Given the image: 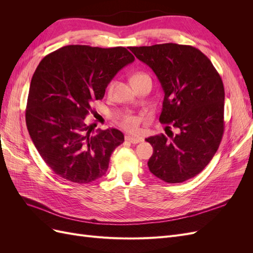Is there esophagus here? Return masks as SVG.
Instances as JSON below:
<instances>
[{
    "label": "esophagus",
    "instance_id": "obj_1",
    "mask_svg": "<svg viewBox=\"0 0 253 253\" xmlns=\"http://www.w3.org/2000/svg\"><path fill=\"white\" fill-rule=\"evenodd\" d=\"M126 139L128 141V142H131V143H139V142H141L143 139L142 138H139V137H133V136H129V135H127V136H126Z\"/></svg>",
    "mask_w": 253,
    "mask_h": 253
}]
</instances>
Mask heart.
I'll return each instance as SVG.
<instances>
[{
	"mask_svg": "<svg viewBox=\"0 0 253 253\" xmlns=\"http://www.w3.org/2000/svg\"><path fill=\"white\" fill-rule=\"evenodd\" d=\"M142 74H137L135 75L134 77H137V76H141ZM133 77V78H134ZM113 85L114 84L111 83L110 86H109V91H112L113 89ZM121 126H124L126 131L131 132V133H138L139 132V125H140V120L138 117L133 116V115H126L124 118L121 119L120 121Z\"/></svg>",
	"mask_w": 253,
	"mask_h": 253,
	"instance_id": "b5f03b06",
	"label": "heart"
}]
</instances>
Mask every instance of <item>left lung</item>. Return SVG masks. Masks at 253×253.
Returning <instances> with one entry per match:
<instances>
[{
	"label": "left lung",
	"mask_w": 253,
	"mask_h": 253,
	"mask_svg": "<svg viewBox=\"0 0 253 253\" xmlns=\"http://www.w3.org/2000/svg\"><path fill=\"white\" fill-rule=\"evenodd\" d=\"M154 72L165 98L159 121L166 134L145 138L153 147L149 170L169 183L201 173L224 134L225 90L220 76L204 53L175 43L129 48ZM176 133L170 131V126Z\"/></svg>",
	"instance_id": "left-lung-1"
}]
</instances>
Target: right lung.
<instances>
[{
    "mask_svg": "<svg viewBox=\"0 0 253 253\" xmlns=\"http://www.w3.org/2000/svg\"><path fill=\"white\" fill-rule=\"evenodd\" d=\"M126 47L67 45L47 55L30 82L26 126L50 169L68 181L88 183L108 171L113 151L125 141L117 128L87 125L91 102L103 98L116 74L134 62Z\"/></svg>",
    "mask_w": 253,
    "mask_h": 253,
    "instance_id": "1",
    "label": "right lung"
}]
</instances>
